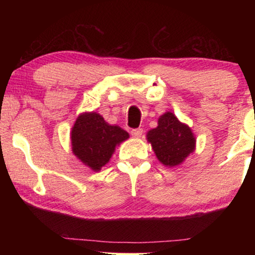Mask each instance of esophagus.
Here are the masks:
<instances>
[{"instance_id": "1", "label": "esophagus", "mask_w": 255, "mask_h": 255, "mask_svg": "<svg viewBox=\"0 0 255 255\" xmlns=\"http://www.w3.org/2000/svg\"><path fill=\"white\" fill-rule=\"evenodd\" d=\"M131 134L133 135L134 138H140L142 135V128H133V130L131 131Z\"/></svg>"}]
</instances>
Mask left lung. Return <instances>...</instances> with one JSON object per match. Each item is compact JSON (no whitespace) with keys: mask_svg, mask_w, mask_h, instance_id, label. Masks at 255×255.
Segmentation results:
<instances>
[{"mask_svg":"<svg viewBox=\"0 0 255 255\" xmlns=\"http://www.w3.org/2000/svg\"><path fill=\"white\" fill-rule=\"evenodd\" d=\"M153 152L166 167H176L182 163L196 148V138L187 124L167 111L158 120V127L146 134Z\"/></svg>","mask_w":255,"mask_h":255,"instance_id":"obj_1","label":"left lung"}]
</instances>
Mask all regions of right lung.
Masks as SVG:
<instances>
[{
  "instance_id": "add662e5",
  "label": "right lung",
  "mask_w": 255,
  "mask_h": 255,
  "mask_svg": "<svg viewBox=\"0 0 255 255\" xmlns=\"http://www.w3.org/2000/svg\"><path fill=\"white\" fill-rule=\"evenodd\" d=\"M130 137L118 125H111L100 114L82 113L71 131L72 152L94 172L106 166L117 146Z\"/></svg>"
}]
</instances>
